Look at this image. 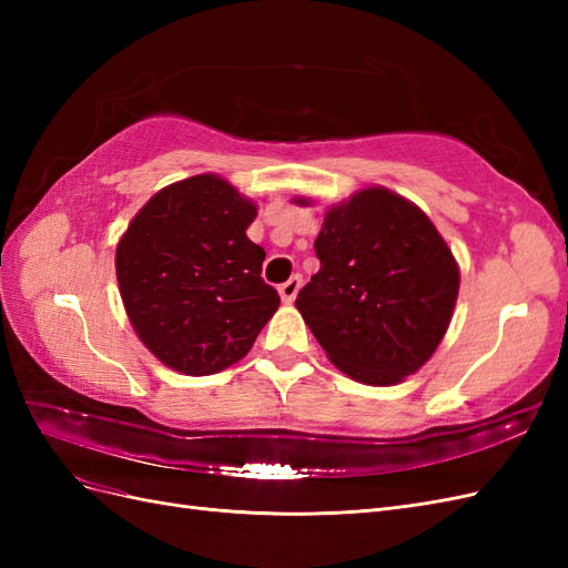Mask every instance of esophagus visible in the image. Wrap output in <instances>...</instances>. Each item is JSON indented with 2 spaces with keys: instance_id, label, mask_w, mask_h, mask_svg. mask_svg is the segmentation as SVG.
<instances>
[{
  "instance_id": "obj_1",
  "label": "esophagus",
  "mask_w": 568,
  "mask_h": 568,
  "mask_svg": "<svg viewBox=\"0 0 568 568\" xmlns=\"http://www.w3.org/2000/svg\"><path fill=\"white\" fill-rule=\"evenodd\" d=\"M301 286H303V277H301V274H294V277L286 280L284 284H280V296H282V301H284V303L296 301Z\"/></svg>"
}]
</instances>
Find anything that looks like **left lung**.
I'll return each instance as SVG.
<instances>
[{
	"instance_id": "left-lung-1",
	"label": "left lung",
	"mask_w": 568,
	"mask_h": 568,
	"mask_svg": "<svg viewBox=\"0 0 568 568\" xmlns=\"http://www.w3.org/2000/svg\"><path fill=\"white\" fill-rule=\"evenodd\" d=\"M315 253L320 272L296 307L332 363L372 386L415 374L448 329L459 288L453 251L432 220L372 186L326 213Z\"/></svg>"
}]
</instances>
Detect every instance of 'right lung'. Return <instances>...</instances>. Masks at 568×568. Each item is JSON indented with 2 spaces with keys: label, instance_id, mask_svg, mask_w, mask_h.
Wrapping results in <instances>:
<instances>
[{
  "label": "right lung",
  "instance_id": "1",
  "mask_svg": "<svg viewBox=\"0 0 568 568\" xmlns=\"http://www.w3.org/2000/svg\"><path fill=\"white\" fill-rule=\"evenodd\" d=\"M255 205L217 175L170 184L134 215L115 251L120 296L136 336L182 374L242 359L280 294L263 282Z\"/></svg>",
  "mask_w": 568,
  "mask_h": 568
}]
</instances>
